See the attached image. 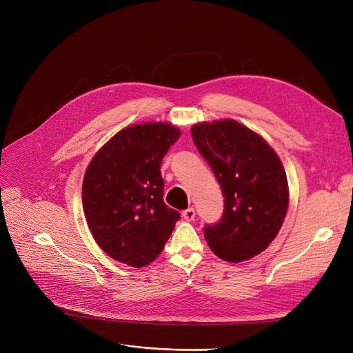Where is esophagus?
<instances>
[{
    "mask_svg": "<svg viewBox=\"0 0 353 353\" xmlns=\"http://www.w3.org/2000/svg\"><path fill=\"white\" fill-rule=\"evenodd\" d=\"M181 216L186 219L188 221H192V220H194V217H196V212H194V209L193 208H189V209H186L184 210L183 213H181Z\"/></svg>",
    "mask_w": 353,
    "mask_h": 353,
    "instance_id": "esophagus-1",
    "label": "esophagus"
}]
</instances>
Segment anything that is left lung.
Returning <instances> with one entry per match:
<instances>
[{
	"label": "left lung",
	"mask_w": 353,
	"mask_h": 353,
	"mask_svg": "<svg viewBox=\"0 0 353 353\" xmlns=\"http://www.w3.org/2000/svg\"><path fill=\"white\" fill-rule=\"evenodd\" d=\"M192 136L225 196L223 217L205 228L208 245L226 262L249 261L272 243L288 213L282 160L261 134L233 119L197 123Z\"/></svg>",
	"instance_id": "obj_1"
}]
</instances>
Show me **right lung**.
I'll list each match as a JSON object with an SVG mask.
<instances>
[{"label": "right lung", "instance_id": "right-lung-1", "mask_svg": "<svg viewBox=\"0 0 353 353\" xmlns=\"http://www.w3.org/2000/svg\"><path fill=\"white\" fill-rule=\"evenodd\" d=\"M180 128L148 121L120 130L91 159L83 180V210L100 249L132 268L154 262L177 210L163 201L160 165Z\"/></svg>", "mask_w": 353, "mask_h": 353}]
</instances>
